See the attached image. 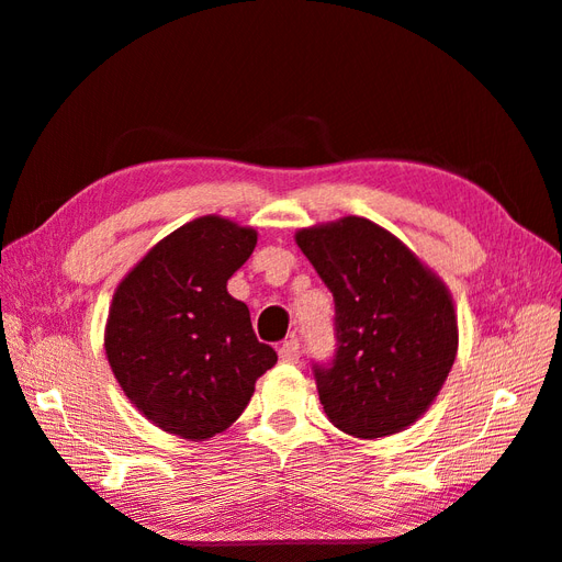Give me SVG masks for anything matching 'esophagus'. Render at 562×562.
Here are the masks:
<instances>
[{
	"mask_svg": "<svg viewBox=\"0 0 562 562\" xmlns=\"http://www.w3.org/2000/svg\"><path fill=\"white\" fill-rule=\"evenodd\" d=\"M279 357L285 363H297V359H301V341H297V337H291L283 341L279 349Z\"/></svg>",
	"mask_w": 562,
	"mask_h": 562,
	"instance_id": "34e87169",
	"label": "esophagus"
}]
</instances>
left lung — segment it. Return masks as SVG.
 Listing matches in <instances>:
<instances>
[{
  "label": "left lung",
  "mask_w": 562,
  "mask_h": 562,
  "mask_svg": "<svg viewBox=\"0 0 562 562\" xmlns=\"http://www.w3.org/2000/svg\"><path fill=\"white\" fill-rule=\"evenodd\" d=\"M295 243L335 297V359L313 366L325 415L359 439L403 431L437 400L456 361L449 289L359 215L303 227Z\"/></svg>",
  "instance_id": "left-lung-1"
}]
</instances>
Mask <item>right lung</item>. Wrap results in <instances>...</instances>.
<instances>
[{
	"mask_svg": "<svg viewBox=\"0 0 562 562\" xmlns=\"http://www.w3.org/2000/svg\"><path fill=\"white\" fill-rule=\"evenodd\" d=\"M257 231L203 215L147 251L128 271L106 319L104 349L125 397L155 427L203 441L243 415L255 383L277 363L227 279Z\"/></svg>",
	"mask_w": 562,
	"mask_h": 562,
	"instance_id": "1",
	"label": "right lung"
}]
</instances>
